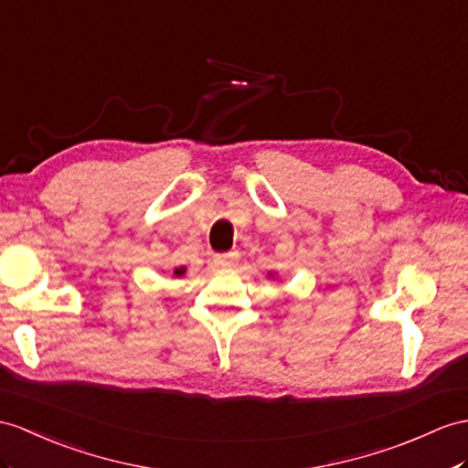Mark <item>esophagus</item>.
<instances>
[{
  "mask_svg": "<svg viewBox=\"0 0 468 468\" xmlns=\"http://www.w3.org/2000/svg\"><path fill=\"white\" fill-rule=\"evenodd\" d=\"M236 260H238V252H226V254L216 256L214 264H216V268L226 270V268H232L236 264Z\"/></svg>",
  "mask_w": 468,
  "mask_h": 468,
  "instance_id": "esophagus-1",
  "label": "esophagus"
}]
</instances>
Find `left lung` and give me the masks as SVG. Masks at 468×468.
<instances>
[{"instance_id":"1","label":"left lung","mask_w":468,"mask_h":468,"mask_svg":"<svg viewBox=\"0 0 468 468\" xmlns=\"http://www.w3.org/2000/svg\"><path fill=\"white\" fill-rule=\"evenodd\" d=\"M268 276H270V278H276V273H273V271H270V273H268Z\"/></svg>"}]
</instances>
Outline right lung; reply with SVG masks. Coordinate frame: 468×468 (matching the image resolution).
I'll return each instance as SVG.
<instances>
[{"label": "right lung", "mask_w": 468, "mask_h": 468, "mask_svg": "<svg viewBox=\"0 0 468 468\" xmlns=\"http://www.w3.org/2000/svg\"><path fill=\"white\" fill-rule=\"evenodd\" d=\"M186 273V266H180V268H175L173 270V278H182Z\"/></svg>", "instance_id": "obj_1"}]
</instances>
